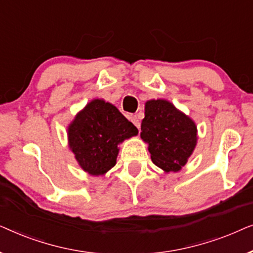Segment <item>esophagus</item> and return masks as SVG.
Returning a JSON list of instances; mask_svg holds the SVG:
<instances>
[{
	"label": "esophagus",
	"instance_id": "1",
	"mask_svg": "<svg viewBox=\"0 0 253 253\" xmlns=\"http://www.w3.org/2000/svg\"><path fill=\"white\" fill-rule=\"evenodd\" d=\"M130 121L134 124V126L138 127V129H139V127H140V122H139V120H138V117L136 115H131L130 116Z\"/></svg>",
	"mask_w": 253,
	"mask_h": 253
}]
</instances>
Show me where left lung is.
<instances>
[{
    "instance_id": "obj_1",
    "label": "left lung",
    "mask_w": 253,
    "mask_h": 253,
    "mask_svg": "<svg viewBox=\"0 0 253 253\" xmlns=\"http://www.w3.org/2000/svg\"><path fill=\"white\" fill-rule=\"evenodd\" d=\"M197 132L195 121L168 100L152 99L145 103L140 137L148 145L153 164L165 172L184 167L196 148Z\"/></svg>"
}]
</instances>
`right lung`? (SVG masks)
Wrapping results in <instances>:
<instances>
[{
    "instance_id": "add662e5",
    "label": "right lung",
    "mask_w": 253,
    "mask_h": 253,
    "mask_svg": "<svg viewBox=\"0 0 253 253\" xmlns=\"http://www.w3.org/2000/svg\"><path fill=\"white\" fill-rule=\"evenodd\" d=\"M138 129L103 99H93L68 126L69 148L83 170L102 176L116 165L119 145Z\"/></svg>"
}]
</instances>
